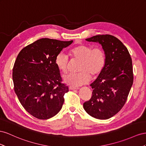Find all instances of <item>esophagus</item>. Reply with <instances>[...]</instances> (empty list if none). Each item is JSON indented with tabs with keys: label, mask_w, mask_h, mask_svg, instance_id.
<instances>
[{
	"label": "esophagus",
	"mask_w": 146,
	"mask_h": 146,
	"mask_svg": "<svg viewBox=\"0 0 146 146\" xmlns=\"http://www.w3.org/2000/svg\"><path fill=\"white\" fill-rule=\"evenodd\" d=\"M69 89H70V90H77V89H79V87L70 86L69 87Z\"/></svg>",
	"instance_id": "1"
}]
</instances>
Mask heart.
Here are the masks:
<instances>
[{"label":"heart","mask_w":146,"mask_h":146,"mask_svg":"<svg viewBox=\"0 0 146 146\" xmlns=\"http://www.w3.org/2000/svg\"><path fill=\"white\" fill-rule=\"evenodd\" d=\"M74 59L81 60L78 73H71L64 76L66 84L74 87L84 85L89 82L91 75L95 77L100 73L106 64V55L104 50L99 46L92 48L90 45L81 43L73 48L70 51ZM56 65L61 72L66 73L69 68L68 56L63 52L56 57Z\"/></svg>","instance_id":"obj_1"}]
</instances>
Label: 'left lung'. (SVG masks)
Instances as JSON below:
<instances>
[{
  "label": "left lung",
  "instance_id": "8db88e82",
  "mask_svg": "<svg viewBox=\"0 0 146 146\" xmlns=\"http://www.w3.org/2000/svg\"><path fill=\"white\" fill-rule=\"evenodd\" d=\"M102 45L106 64L92 83V97L83 104L92 117L108 119L117 113L125 103L133 82L132 60L127 48L114 36L97 35L86 39Z\"/></svg>",
  "mask_w": 146,
  "mask_h": 146
}]
</instances>
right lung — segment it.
<instances>
[{
    "mask_svg": "<svg viewBox=\"0 0 146 146\" xmlns=\"http://www.w3.org/2000/svg\"><path fill=\"white\" fill-rule=\"evenodd\" d=\"M72 43L41 38L22 49L16 58L12 74L15 92L24 109L37 119L52 117L62 109L69 90L62 82L56 57Z\"/></svg>",
    "mask_w": 146,
    "mask_h": 146,
    "instance_id": "right-lung-1",
    "label": "right lung"
}]
</instances>
